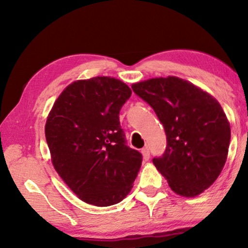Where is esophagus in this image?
<instances>
[{
  "instance_id": "esophagus-1",
  "label": "esophagus",
  "mask_w": 248,
  "mask_h": 248,
  "mask_svg": "<svg viewBox=\"0 0 248 248\" xmlns=\"http://www.w3.org/2000/svg\"><path fill=\"white\" fill-rule=\"evenodd\" d=\"M142 155H143V158L145 160H149V158H150V150H149L148 147H144L143 149L141 150Z\"/></svg>"
}]
</instances>
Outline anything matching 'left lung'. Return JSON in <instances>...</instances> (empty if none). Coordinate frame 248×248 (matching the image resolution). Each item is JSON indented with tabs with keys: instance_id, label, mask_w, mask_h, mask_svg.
Instances as JSON below:
<instances>
[{
	"instance_id": "8db88e82",
	"label": "left lung",
	"mask_w": 248,
	"mask_h": 248,
	"mask_svg": "<svg viewBox=\"0 0 248 248\" xmlns=\"http://www.w3.org/2000/svg\"><path fill=\"white\" fill-rule=\"evenodd\" d=\"M132 89L164 125L167 147L152 159L155 166L175 193L201 194L218 178L228 155L230 125L220 104L176 77L142 81Z\"/></svg>"
}]
</instances>
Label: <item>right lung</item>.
Instances as JSON below:
<instances>
[{
    "instance_id": "right-lung-1",
    "label": "right lung",
    "mask_w": 248,
    "mask_h": 248,
    "mask_svg": "<svg viewBox=\"0 0 248 248\" xmlns=\"http://www.w3.org/2000/svg\"><path fill=\"white\" fill-rule=\"evenodd\" d=\"M132 91L109 77L67 86L45 125L54 168L83 202L109 206L133 187L142 155L126 145L120 110Z\"/></svg>"
}]
</instances>
